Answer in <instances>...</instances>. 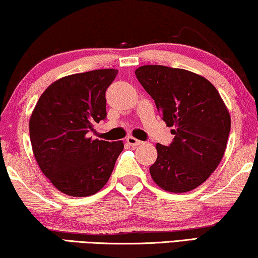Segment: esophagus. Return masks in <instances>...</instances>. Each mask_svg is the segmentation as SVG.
<instances>
[{
  "mask_svg": "<svg viewBox=\"0 0 258 258\" xmlns=\"http://www.w3.org/2000/svg\"><path fill=\"white\" fill-rule=\"evenodd\" d=\"M125 141H126V143H128L129 145H132V147H138V145H141L142 143H143V142L137 140V138L133 137V136H128Z\"/></svg>",
  "mask_w": 258,
  "mask_h": 258,
  "instance_id": "obj_1",
  "label": "esophagus"
}]
</instances>
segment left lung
<instances>
[{
  "instance_id": "obj_1",
  "label": "left lung",
  "mask_w": 258,
  "mask_h": 258,
  "mask_svg": "<svg viewBox=\"0 0 258 258\" xmlns=\"http://www.w3.org/2000/svg\"><path fill=\"white\" fill-rule=\"evenodd\" d=\"M135 74L166 125L174 128L169 147L156 144L151 178L164 191H192L210 178L225 155L228 108L211 81L191 71L144 65Z\"/></svg>"
}]
</instances>
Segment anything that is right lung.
Instances as JSON below:
<instances>
[{"label":"right lung","mask_w":258,"mask_h":258,"mask_svg":"<svg viewBox=\"0 0 258 258\" xmlns=\"http://www.w3.org/2000/svg\"><path fill=\"white\" fill-rule=\"evenodd\" d=\"M118 71L95 70L55 80L44 91L29 121L39 169L70 197H88L107 184L122 141L93 140L87 133L106 118V89Z\"/></svg>","instance_id":"right-lung-1"}]
</instances>
